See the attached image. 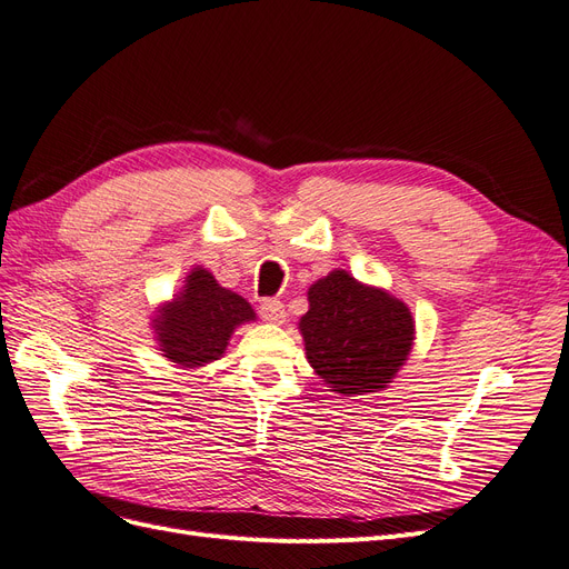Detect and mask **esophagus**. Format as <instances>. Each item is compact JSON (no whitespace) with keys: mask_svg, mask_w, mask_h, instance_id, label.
<instances>
[{"mask_svg":"<svg viewBox=\"0 0 569 569\" xmlns=\"http://www.w3.org/2000/svg\"><path fill=\"white\" fill-rule=\"evenodd\" d=\"M259 315L263 317L266 322H272V325L284 322V317H287L284 306H282V301H278V299H263L261 306H259Z\"/></svg>","mask_w":569,"mask_h":569,"instance_id":"esophagus-1","label":"esophagus"}]
</instances>
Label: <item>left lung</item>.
I'll return each mask as SVG.
<instances>
[{
    "label": "left lung",
    "mask_w": 569,
    "mask_h": 569,
    "mask_svg": "<svg viewBox=\"0 0 569 569\" xmlns=\"http://www.w3.org/2000/svg\"><path fill=\"white\" fill-rule=\"evenodd\" d=\"M301 317L306 355L338 395L378 392L413 346V317L399 299L333 270L308 289Z\"/></svg>",
    "instance_id": "obj_1"
}]
</instances>
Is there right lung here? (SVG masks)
Listing matches in <instances>:
<instances>
[{
    "label": "right lung",
    "instance_id": "1",
    "mask_svg": "<svg viewBox=\"0 0 569 569\" xmlns=\"http://www.w3.org/2000/svg\"><path fill=\"white\" fill-rule=\"evenodd\" d=\"M254 320V310L238 293L223 289L206 268L187 278L181 297L158 317V340L179 367H202L223 355L233 329Z\"/></svg>",
    "mask_w": 569,
    "mask_h": 569
}]
</instances>
